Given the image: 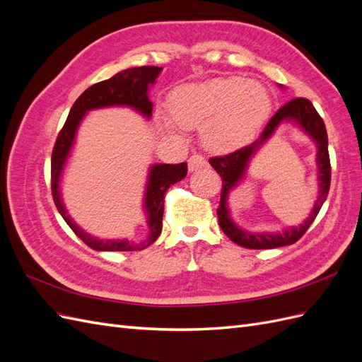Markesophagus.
I'll return each instance as SVG.
<instances>
[{"label": "esophagus", "mask_w": 362, "mask_h": 362, "mask_svg": "<svg viewBox=\"0 0 362 362\" xmlns=\"http://www.w3.org/2000/svg\"><path fill=\"white\" fill-rule=\"evenodd\" d=\"M206 164L205 158L201 156V154H193L190 158H189V170L190 172H194V170H199L202 169Z\"/></svg>", "instance_id": "1"}]
</instances>
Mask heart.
<instances>
[{"label":"heart","instance_id":"obj_1","mask_svg":"<svg viewBox=\"0 0 362 362\" xmlns=\"http://www.w3.org/2000/svg\"><path fill=\"white\" fill-rule=\"evenodd\" d=\"M172 122L201 128L204 145L213 152H233L250 144L272 110L267 89L242 76H218L201 84L175 89L168 100ZM173 133V125L164 122Z\"/></svg>","mask_w":362,"mask_h":362}]
</instances>
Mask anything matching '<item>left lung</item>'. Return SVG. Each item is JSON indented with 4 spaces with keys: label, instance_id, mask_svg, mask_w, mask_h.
<instances>
[{
    "label": "left lung",
    "instance_id": "left-lung-1",
    "mask_svg": "<svg viewBox=\"0 0 362 362\" xmlns=\"http://www.w3.org/2000/svg\"><path fill=\"white\" fill-rule=\"evenodd\" d=\"M294 119L299 123L305 132H308L317 144V162L320 163V180L321 181V192L320 199L316 202L313 211L307 222L299 228H291L288 232L282 235H250L240 230L228 217L226 206V199L228 190L235 187L236 182L243 177L245 171L247 163L250 157L255 153L256 149L273 133L276 127L282 119ZM210 161L214 170L221 175L222 178V193H221V204L217 208L218 225L222 231L233 240L234 243L247 247V249H273L281 246H288L298 242V240L306 233V229L311 226L314 218L319 214L322 205L325 204L327 193H329L331 185V160L329 151H327V134L326 127L320 115L317 113L314 105L306 98H294V100L284 104L279 110L272 116L267 122L266 128L262 129L259 137L252 141L250 145L240 148L231 154L213 157Z\"/></svg>",
    "mask_w": 362,
    "mask_h": 362
}]
</instances>
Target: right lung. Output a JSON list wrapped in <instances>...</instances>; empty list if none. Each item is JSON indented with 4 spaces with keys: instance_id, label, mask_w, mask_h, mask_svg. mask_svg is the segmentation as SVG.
<instances>
[{
    "instance_id": "1",
    "label": "right lung",
    "mask_w": 362,
    "mask_h": 362,
    "mask_svg": "<svg viewBox=\"0 0 362 362\" xmlns=\"http://www.w3.org/2000/svg\"><path fill=\"white\" fill-rule=\"evenodd\" d=\"M160 72L161 68L158 66L131 68L116 74L112 78H108L105 81H100L90 86L89 89H86L78 96V100L74 103L66 122H64L63 128L60 129L56 145H54L51 156V192L54 204H56L59 213L64 218V222H66L75 233V235L80 237V240H83L87 246L95 250H141L154 243L163 228L164 193L168 192L170 185L181 181L185 175H187V163L156 164V166H152L149 172V181L145 198V206L149 214L148 225L151 234L148 235L145 242H141L139 245L129 243L127 240H122V242H119V240L103 242V240H96L90 235H87L71 221L62 202V196L59 192L60 173L74 144L76 128H78L86 112L108 105H129L141 115H145L146 117H151L152 103L148 98V87L149 84L156 81Z\"/></svg>"
}]
</instances>
